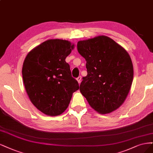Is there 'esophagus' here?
Listing matches in <instances>:
<instances>
[{"label":"esophagus","instance_id":"obj_1","mask_svg":"<svg viewBox=\"0 0 153 153\" xmlns=\"http://www.w3.org/2000/svg\"><path fill=\"white\" fill-rule=\"evenodd\" d=\"M77 81H78V82H79V84H80L81 83V81H82V77L81 76H79L77 79Z\"/></svg>","mask_w":153,"mask_h":153}]
</instances>
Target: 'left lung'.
<instances>
[{
	"label": "left lung",
	"mask_w": 153,
	"mask_h": 153,
	"mask_svg": "<svg viewBox=\"0 0 153 153\" xmlns=\"http://www.w3.org/2000/svg\"><path fill=\"white\" fill-rule=\"evenodd\" d=\"M77 46L86 61L88 72L80 85L82 95L100 114L115 111L126 99L134 78L128 53L104 36L79 41Z\"/></svg>",
	"instance_id": "1"
}]
</instances>
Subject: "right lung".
<instances>
[{"instance_id": "add662e5", "label": "right lung", "mask_w": 153, "mask_h": 153, "mask_svg": "<svg viewBox=\"0 0 153 153\" xmlns=\"http://www.w3.org/2000/svg\"><path fill=\"white\" fill-rule=\"evenodd\" d=\"M74 46L68 41L50 39L25 59L22 76L26 91L33 104L46 115L61 114L79 88L65 62Z\"/></svg>"}]
</instances>
